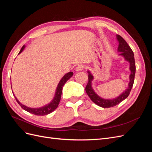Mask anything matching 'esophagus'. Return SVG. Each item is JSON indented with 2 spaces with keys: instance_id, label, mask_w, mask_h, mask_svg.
<instances>
[{
  "instance_id": "esophagus-1",
  "label": "esophagus",
  "mask_w": 152,
  "mask_h": 152,
  "mask_svg": "<svg viewBox=\"0 0 152 152\" xmlns=\"http://www.w3.org/2000/svg\"><path fill=\"white\" fill-rule=\"evenodd\" d=\"M84 68H85V66L83 65H82V64H80V65H79L77 66L76 70L78 71V72H79V71H82V70H84Z\"/></svg>"
}]
</instances>
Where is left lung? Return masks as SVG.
Returning a JSON list of instances; mask_svg holds the SVG:
<instances>
[{
	"mask_svg": "<svg viewBox=\"0 0 152 152\" xmlns=\"http://www.w3.org/2000/svg\"><path fill=\"white\" fill-rule=\"evenodd\" d=\"M117 40L119 42L118 51L121 52L120 55H122L125 58L126 60L128 61L130 63V70L131 71V74L130 75L129 79L130 82L129 83V87L124 91V93L115 99H104L102 98H100L99 96L96 94L93 88L91 87V81L93 79V76L91 74V73L88 72V82L86 87V91L87 95L89 96L90 99L97 105L103 108H110L113 107L114 106L119 104L122 102L123 100L125 99L128 97L129 95L130 92L132 87L134 81V77L136 73V65H135V60L134 53L132 50L131 48L129 45H128L126 41L124 40L121 35H117Z\"/></svg>",
	"mask_w": 152,
	"mask_h": 152,
	"instance_id": "obj_1",
	"label": "left lung"
}]
</instances>
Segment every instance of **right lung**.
<instances>
[{
	"instance_id": "right-lung-1",
	"label": "right lung",
	"mask_w": 152,
	"mask_h": 152,
	"mask_svg": "<svg viewBox=\"0 0 152 152\" xmlns=\"http://www.w3.org/2000/svg\"><path fill=\"white\" fill-rule=\"evenodd\" d=\"M25 47V45H23V46L21 48L19 54H20L23 51V50ZM73 75V73L72 72H70L67 73L66 74L64 75V77L62 78L61 80L59 81V82L58 86L57 89H56V93H55L54 98L53 99L52 102L50 103L48 105H45V107L39 108H31L27 107H26V106L20 103L19 102V101H18L16 99V98L15 97L16 102H18V104L20 105V107L23 109L26 110V112H28L29 113L36 115H45L49 114L51 112H53L54 110H56L57 108V107H58L59 103V102H60V99H61L63 87L64 85H65V84L66 83V81L69 79H70Z\"/></svg>"
}]
</instances>
